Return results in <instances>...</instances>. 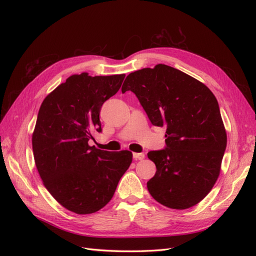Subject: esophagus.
Masks as SVG:
<instances>
[{
	"instance_id": "1",
	"label": "esophagus",
	"mask_w": 256,
	"mask_h": 256,
	"mask_svg": "<svg viewBox=\"0 0 256 256\" xmlns=\"http://www.w3.org/2000/svg\"><path fill=\"white\" fill-rule=\"evenodd\" d=\"M145 157V154L143 152H134V158L136 160H143Z\"/></svg>"
}]
</instances>
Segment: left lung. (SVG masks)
Wrapping results in <instances>:
<instances>
[{
	"mask_svg": "<svg viewBox=\"0 0 256 256\" xmlns=\"http://www.w3.org/2000/svg\"><path fill=\"white\" fill-rule=\"evenodd\" d=\"M127 90L134 92L154 126L166 128V148L147 154L156 164L147 182L150 196L172 209L196 205L218 180L228 140L212 92L164 64L129 74L122 86Z\"/></svg>",
	"mask_w": 256,
	"mask_h": 256,
	"instance_id": "1",
	"label": "left lung"
}]
</instances>
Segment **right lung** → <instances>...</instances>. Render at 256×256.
Wrapping results in <instances>:
<instances>
[{
	"instance_id": "add662e5",
	"label": "right lung",
	"mask_w": 256,
	"mask_h": 256,
	"mask_svg": "<svg viewBox=\"0 0 256 256\" xmlns=\"http://www.w3.org/2000/svg\"><path fill=\"white\" fill-rule=\"evenodd\" d=\"M126 74H72L44 99L32 134L37 171L56 202L78 214L100 210L132 162L129 150L90 146L102 131L100 109Z\"/></svg>"
}]
</instances>
